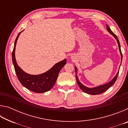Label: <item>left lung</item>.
I'll return each mask as SVG.
<instances>
[{"label":"left lung","instance_id":"8db88e82","mask_svg":"<svg viewBox=\"0 0 128 128\" xmlns=\"http://www.w3.org/2000/svg\"><path fill=\"white\" fill-rule=\"evenodd\" d=\"M107 30H108V32H109V33L111 34V35H112L114 36V38H115L116 40H117V42H118V43L119 51H120V54H121V62H122V53H121L120 44V42H119V40H118V37H117V36L115 35V34H114L113 33V32H112V30H111V29H110L109 26H108V25H107ZM120 66H121V64H120ZM75 71H76V81H77L78 85V86H79V87L80 88H81V89L82 91H83L84 92L87 93V94H91V95H98V94H102V93H103L104 92H106V90L108 89V88H109L110 87H111V86H112L114 84V82H115V81H116L117 78H118V73H119V70H118V72L117 73L116 75L114 77V78L112 79L110 82H108V83L106 84H104V85H102L96 86V87H95V88H89L86 87V86H84V85H82L81 82L79 81L78 78V77L77 76V69L76 66H75Z\"/></svg>","mask_w":128,"mask_h":128}]
</instances>
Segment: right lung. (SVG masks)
<instances>
[{"mask_svg": "<svg viewBox=\"0 0 128 128\" xmlns=\"http://www.w3.org/2000/svg\"><path fill=\"white\" fill-rule=\"evenodd\" d=\"M17 36L14 41V48L12 51V62L14 64L15 72L21 84L28 89L36 93H42L48 92L55 85L57 80L59 72L66 63V60L64 59L52 67L46 72L40 74L32 75L25 72L17 64L15 58V48L17 40L20 34Z\"/></svg>", "mask_w": 128, "mask_h": 128, "instance_id": "right-lung-1", "label": "right lung"}]
</instances>
